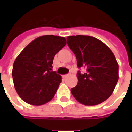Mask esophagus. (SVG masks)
Returning <instances> with one entry per match:
<instances>
[{"label":"esophagus","mask_w":132,"mask_h":132,"mask_svg":"<svg viewBox=\"0 0 132 132\" xmlns=\"http://www.w3.org/2000/svg\"><path fill=\"white\" fill-rule=\"evenodd\" d=\"M69 76H70V74H66V75H63V78H66L69 77Z\"/></svg>","instance_id":"1"}]
</instances>
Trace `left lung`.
<instances>
[{"label": "left lung", "mask_w": 132, "mask_h": 132, "mask_svg": "<svg viewBox=\"0 0 132 132\" xmlns=\"http://www.w3.org/2000/svg\"><path fill=\"white\" fill-rule=\"evenodd\" d=\"M69 48L74 53L78 68V83L71 89L75 99L86 106L102 103L112 94L119 78V66L114 55L105 44L87 35L66 37Z\"/></svg>", "instance_id": "left-lung-1"}]
</instances>
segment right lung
Returning <instances> with one entry per match:
<instances>
[{
	"label": "right lung",
	"mask_w": 132,
	"mask_h": 132,
	"mask_svg": "<svg viewBox=\"0 0 132 132\" xmlns=\"http://www.w3.org/2000/svg\"><path fill=\"white\" fill-rule=\"evenodd\" d=\"M66 38L44 35L31 42L14 61L13 83L23 101L39 106L54 97L61 76L52 71L54 57L65 46Z\"/></svg>",
	"instance_id": "add662e5"
}]
</instances>
